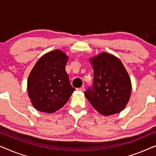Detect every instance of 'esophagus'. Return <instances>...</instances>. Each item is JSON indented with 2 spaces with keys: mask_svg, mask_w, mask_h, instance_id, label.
<instances>
[{
  "mask_svg": "<svg viewBox=\"0 0 156 156\" xmlns=\"http://www.w3.org/2000/svg\"><path fill=\"white\" fill-rule=\"evenodd\" d=\"M77 89H78V90H80V91H84L85 90V87H84V86H82V87H80V88H78Z\"/></svg>",
  "mask_w": 156,
  "mask_h": 156,
  "instance_id": "1",
  "label": "esophagus"
}]
</instances>
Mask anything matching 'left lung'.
Masks as SVG:
<instances>
[{"label": "left lung", "instance_id": "obj_1", "mask_svg": "<svg viewBox=\"0 0 156 156\" xmlns=\"http://www.w3.org/2000/svg\"><path fill=\"white\" fill-rule=\"evenodd\" d=\"M93 83L84 92L91 105L100 114L109 116L121 112L129 101L131 83L119 59L104 52L91 59Z\"/></svg>", "mask_w": 156, "mask_h": 156}]
</instances>
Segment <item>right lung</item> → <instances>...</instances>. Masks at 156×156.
<instances>
[{
	"label": "right lung",
	"instance_id": "obj_1",
	"mask_svg": "<svg viewBox=\"0 0 156 156\" xmlns=\"http://www.w3.org/2000/svg\"><path fill=\"white\" fill-rule=\"evenodd\" d=\"M68 57L59 50L47 53L32 69L27 92L32 104L42 112L53 113L62 107L75 89L65 71Z\"/></svg>",
	"mask_w": 156,
	"mask_h": 156
}]
</instances>
